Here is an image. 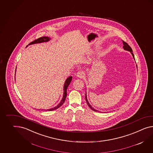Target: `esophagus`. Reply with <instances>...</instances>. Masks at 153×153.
I'll return each mask as SVG.
<instances>
[{
	"mask_svg": "<svg viewBox=\"0 0 153 153\" xmlns=\"http://www.w3.org/2000/svg\"><path fill=\"white\" fill-rule=\"evenodd\" d=\"M84 75H85V73L82 71H79L77 73V74H76L77 77L80 78H82L84 76Z\"/></svg>",
	"mask_w": 153,
	"mask_h": 153,
	"instance_id": "1",
	"label": "esophagus"
}]
</instances>
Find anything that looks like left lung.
<instances>
[{
	"label": "left lung",
	"mask_w": 153,
	"mask_h": 153,
	"mask_svg": "<svg viewBox=\"0 0 153 153\" xmlns=\"http://www.w3.org/2000/svg\"><path fill=\"white\" fill-rule=\"evenodd\" d=\"M123 45H123L124 49H125L126 51H130V52L131 53L132 55H133L134 59H135V58H134V54L133 53V52H132V51H133L132 49L131 48V47H130L129 45L128 44L126 43L125 42H124L123 40ZM85 99H86V102H87L88 105L90 107V108L91 109L93 110L94 111H98V110H95V109H94V108L91 106V105L89 104V102H88V100H87V97H86V94H85Z\"/></svg>",
	"instance_id": "1"
}]
</instances>
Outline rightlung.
Returning <instances> with one entry per match:
<instances>
[{
    "mask_svg": "<svg viewBox=\"0 0 153 153\" xmlns=\"http://www.w3.org/2000/svg\"><path fill=\"white\" fill-rule=\"evenodd\" d=\"M51 39L50 38L47 37V36H43V37H41L35 40L34 41L32 42L31 43H30L29 45H31V44H37V43H43V42H47L48 41H49V40ZM71 80H72V76H69V78L66 79L65 83H64V93H63V97L62 98V100L60 101V102H59V104L57 106H56L54 108H53L51 109H49L46 110L47 111H52V110H54L55 109H58L59 108H60L61 106L63 105L64 104V102L65 100V99L67 97V90L68 87L69 86V85L71 84Z\"/></svg>",
    "mask_w": 153,
    "mask_h": 153,
    "instance_id": "right-lung-1",
    "label": "right lung"
}]
</instances>
